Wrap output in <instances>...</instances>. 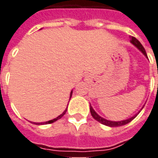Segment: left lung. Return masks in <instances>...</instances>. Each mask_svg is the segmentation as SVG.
I'll return each mask as SVG.
<instances>
[{
  "label": "left lung",
  "mask_w": 158,
  "mask_h": 158,
  "mask_svg": "<svg viewBox=\"0 0 158 158\" xmlns=\"http://www.w3.org/2000/svg\"><path fill=\"white\" fill-rule=\"evenodd\" d=\"M131 38V40H130V42L133 44L135 47H137V48H139V50H140L141 52L144 54V56L146 57V58H148L147 57V54H146V52H145V49L144 48V47L142 46V44H140V42L138 40L137 38H135L134 37H130ZM144 108V107H143ZM142 108V109H143ZM141 109V110H142ZM90 114H91V115H92V117L94 118L96 121H98V122H100V123H102V124H103V125L105 126H108V127H121V126H123V125H126V124H127V123H129L131 121H133L134 118L136 117L137 115L139 114V113L140 112H139L138 114H134L133 116H132V117L128 118V119H127V120H124V121H109V120H106V119H104V118L101 117L100 115H98V114L96 113V111H95L94 110H93V108L91 107V105L90 104Z\"/></svg>",
  "instance_id": "1"
}]
</instances>
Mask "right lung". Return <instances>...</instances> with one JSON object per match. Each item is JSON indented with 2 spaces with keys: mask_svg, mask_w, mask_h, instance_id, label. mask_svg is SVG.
<instances>
[{
  "mask_svg": "<svg viewBox=\"0 0 158 158\" xmlns=\"http://www.w3.org/2000/svg\"><path fill=\"white\" fill-rule=\"evenodd\" d=\"M72 94H73V90H72L71 93H70V98H72ZM67 110H68L66 109V110H65L63 111V113L61 114H60L59 116H57V117H56V118H55V119H53V120H50V121H45V122H40V123H39V122H38V123H36V122H33V123H34V124H37V125H44V124H50V123H53V122H55V121H57V120H59V119H60V118L62 117L64 114H66V112H67Z\"/></svg>",
  "mask_w": 158,
  "mask_h": 158,
  "instance_id": "right-lung-1",
  "label": "right lung"
}]
</instances>
